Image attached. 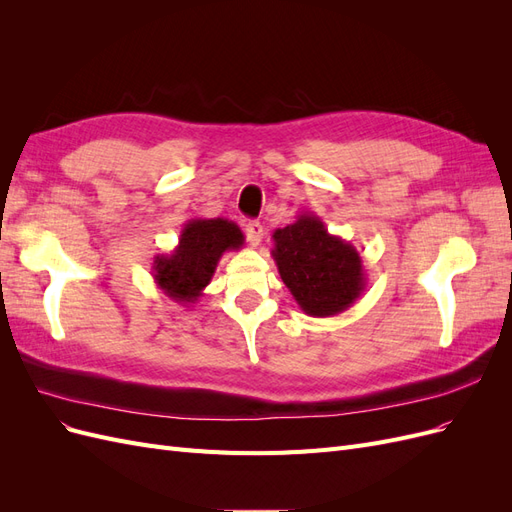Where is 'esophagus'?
I'll return each mask as SVG.
<instances>
[{"label":"esophagus","mask_w":512,"mask_h":512,"mask_svg":"<svg viewBox=\"0 0 512 512\" xmlns=\"http://www.w3.org/2000/svg\"><path fill=\"white\" fill-rule=\"evenodd\" d=\"M245 235H247V241H250V245L258 247L260 241H262V235H265V228H262L260 222H247L245 224Z\"/></svg>","instance_id":"34e87169"}]
</instances>
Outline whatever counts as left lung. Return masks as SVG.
<instances>
[{
  "label": "left lung",
  "instance_id": "left-lung-1",
  "mask_svg": "<svg viewBox=\"0 0 512 512\" xmlns=\"http://www.w3.org/2000/svg\"><path fill=\"white\" fill-rule=\"evenodd\" d=\"M271 256L303 314L327 318L346 312L361 297L363 258L346 239L331 235L314 213H301L273 232Z\"/></svg>",
  "mask_w": 512,
  "mask_h": 512
}]
</instances>
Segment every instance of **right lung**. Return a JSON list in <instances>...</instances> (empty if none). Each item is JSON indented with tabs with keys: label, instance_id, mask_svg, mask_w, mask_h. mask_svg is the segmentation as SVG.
<instances>
[{
	"label": "right lung",
	"instance_id": "obj_1",
	"mask_svg": "<svg viewBox=\"0 0 512 512\" xmlns=\"http://www.w3.org/2000/svg\"><path fill=\"white\" fill-rule=\"evenodd\" d=\"M245 243L241 228L226 218H194L185 222L177 247L153 258L151 275L158 288L179 305H192L209 286L226 252H239Z\"/></svg>",
	"mask_w": 512,
	"mask_h": 512
}]
</instances>
